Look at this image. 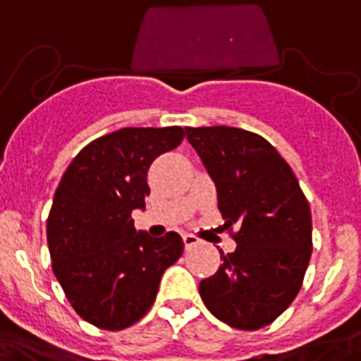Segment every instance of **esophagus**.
<instances>
[{
	"mask_svg": "<svg viewBox=\"0 0 361 361\" xmlns=\"http://www.w3.org/2000/svg\"><path fill=\"white\" fill-rule=\"evenodd\" d=\"M183 243H185V249H192V247L200 245L202 241H200L196 236H192V234H185V236H183Z\"/></svg>",
	"mask_w": 361,
	"mask_h": 361,
	"instance_id": "34e87169",
	"label": "esophagus"
}]
</instances>
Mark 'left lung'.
Here are the masks:
<instances>
[{
    "mask_svg": "<svg viewBox=\"0 0 361 361\" xmlns=\"http://www.w3.org/2000/svg\"><path fill=\"white\" fill-rule=\"evenodd\" d=\"M187 140L216 185L224 227L238 245L200 281L212 314L241 331L274 322L302 289L312 252V221L293 169L255 133L236 127H187Z\"/></svg>",
    "mask_w": 361,
    "mask_h": 361,
    "instance_id": "obj_1",
    "label": "left lung"
}]
</instances>
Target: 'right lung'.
Wrapping results in <instances>:
<instances>
[{
  "label": "right lung",
  "instance_id": "add662e5",
  "mask_svg": "<svg viewBox=\"0 0 361 361\" xmlns=\"http://www.w3.org/2000/svg\"><path fill=\"white\" fill-rule=\"evenodd\" d=\"M181 127H125L90 142L65 171L47 219L52 271L81 318L121 331L143 318L165 269L183 252L178 233L134 228L150 163L183 140Z\"/></svg>",
  "mask_w": 361,
  "mask_h": 361
}]
</instances>
